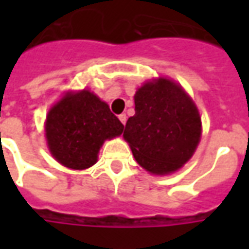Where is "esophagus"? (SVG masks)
I'll use <instances>...</instances> for the list:
<instances>
[{"label":"esophagus","instance_id":"1","mask_svg":"<svg viewBox=\"0 0 249 249\" xmlns=\"http://www.w3.org/2000/svg\"><path fill=\"white\" fill-rule=\"evenodd\" d=\"M119 119H120V121H121V123H123V124L125 125V123H126V114H125V113L120 114Z\"/></svg>","mask_w":249,"mask_h":249}]
</instances>
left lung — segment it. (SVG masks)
<instances>
[{
  "mask_svg": "<svg viewBox=\"0 0 249 249\" xmlns=\"http://www.w3.org/2000/svg\"><path fill=\"white\" fill-rule=\"evenodd\" d=\"M201 136V120L192 98L172 80L145 82L135 94V116L124 139L136 161L153 175L178 171L192 157Z\"/></svg>",
  "mask_w": 249,
  "mask_h": 249,
  "instance_id": "obj_1",
  "label": "left lung"
}]
</instances>
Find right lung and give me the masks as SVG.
Returning <instances> with one entry per match:
<instances>
[{
  "label": "right lung",
  "instance_id": "1",
  "mask_svg": "<svg viewBox=\"0 0 249 249\" xmlns=\"http://www.w3.org/2000/svg\"><path fill=\"white\" fill-rule=\"evenodd\" d=\"M123 130L124 125L108 104L85 89L66 93L52 107L45 121L52 156L76 171L94 165L104 141L117 137Z\"/></svg>",
  "mask_w": 249,
  "mask_h": 249
}]
</instances>
